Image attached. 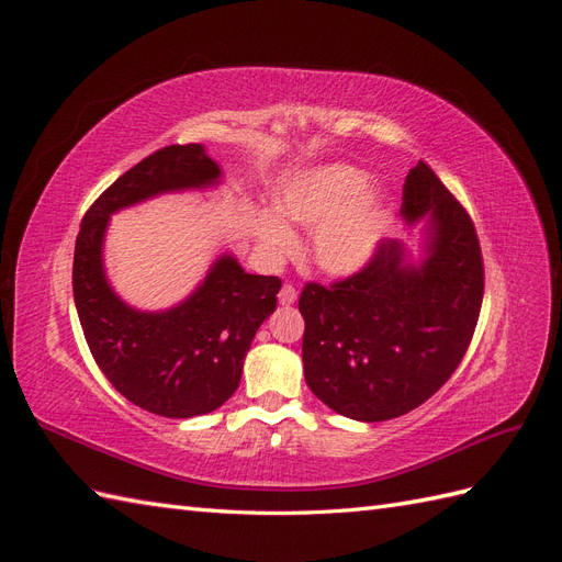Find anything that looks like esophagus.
Here are the masks:
<instances>
[{"mask_svg": "<svg viewBox=\"0 0 562 562\" xmlns=\"http://www.w3.org/2000/svg\"><path fill=\"white\" fill-rule=\"evenodd\" d=\"M279 302H281V304H285V307H291V304H295V302H297V291H295V288H293L291 283H285V285L281 288Z\"/></svg>", "mask_w": 562, "mask_h": 562, "instance_id": "esophagus-1", "label": "esophagus"}]
</instances>
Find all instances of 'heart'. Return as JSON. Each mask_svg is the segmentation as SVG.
I'll list each match as a JSON object with an SVG mask.
<instances>
[{
    "label": "heart",
    "mask_w": 562,
    "mask_h": 562,
    "mask_svg": "<svg viewBox=\"0 0 562 562\" xmlns=\"http://www.w3.org/2000/svg\"><path fill=\"white\" fill-rule=\"evenodd\" d=\"M370 176L349 164H326L300 171L274 194V213H258L252 234L271 260L297 246L295 223L312 232V258L333 277H351L378 252L391 223V199Z\"/></svg>",
    "instance_id": "1"
}]
</instances>
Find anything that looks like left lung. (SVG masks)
Wrapping results in <instances>:
<instances>
[{
    "label": "left lung",
    "mask_w": 562,
    "mask_h": 562,
    "mask_svg": "<svg viewBox=\"0 0 562 562\" xmlns=\"http://www.w3.org/2000/svg\"><path fill=\"white\" fill-rule=\"evenodd\" d=\"M405 223H422V255L382 241L372 260L333 285L307 283L304 380L330 411L384 422L415 411L443 386L475 330L483 258L469 213L419 161L403 184Z\"/></svg>",
    "instance_id": "1"
}]
</instances>
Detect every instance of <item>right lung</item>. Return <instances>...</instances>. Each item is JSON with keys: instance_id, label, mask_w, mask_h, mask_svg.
<instances>
[{"instance_id": "add662e5", "label": "right lung", "mask_w": 562, "mask_h": 562, "mask_svg": "<svg viewBox=\"0 0 562 562\" xmlns=\"http://www.w3.org/2000/svg\"><path fill=\"white\" fill-rule=\"evenodd\" d=\"M220 166L201 145H168L116 178L81 220L72 291L98 368L133 405L187 419L217 411L241 382L255 333L277 310L281 281L248 274L223 252L171 310L143 312L114 293L103 265L110 215L159 194L206 190Z\"/></svg>"}]
</instances>
